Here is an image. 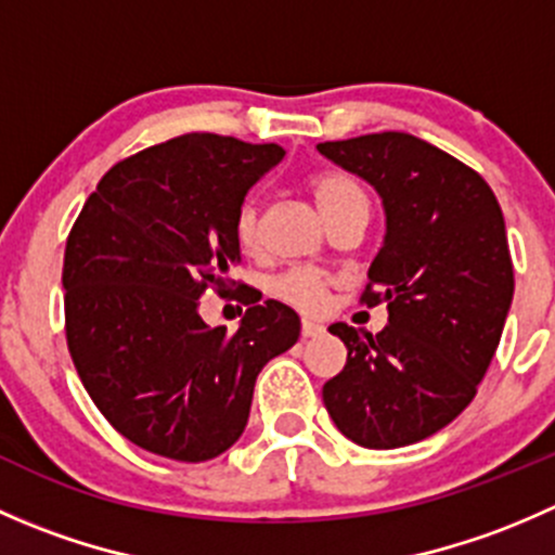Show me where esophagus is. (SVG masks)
I'll return each instance as SVG.
<instances>
[{
	"instance_id": "34e87169",
	"label": "esophagus",
	"mask_w": 555,
	"mask_h": 555,
	"mask_svg": "<svg viewBox=\"0 0 555 555\" xmlns=\"http://www.w3.org/2000/svg\"><path fill=\"white\" fill-rule=\"evenodd\" d=\"M304 338H319L324 335V324L322 322H311V319H304Z\"/></svg>"
}]
</instances>
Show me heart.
<instances>
[{
    "label": "heart",
    "mask_w": 555,
    "mask_h": 555,
    "mask_svg": "<svg viewBox=\"0 0 555 555\" xmlns=\"http://www.w3.org/2000/svg\"><path fill=\"white\" fill-rule=\"evenodd\" d=\"M313 198H317L319 211L324 215V220H333L338 211L349 209V206L365 204L367 195L362 190V184L357 182L351 173L344 171H322L311 179ZM233 233H236V242L244 251H255L260 246V211H257L255 201H244L242 209L236 211V220H233ZM330 279L324 273L309 271V268H298V271L284 273L282 279H276L273 284V293L282 300L293 304L300 311H319L322 309L324 298H327Z\"/></svg>",
    "instance_id": "b5f03b06"
}]
</instances>
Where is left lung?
Listing matches in <instances>:
<instances>
[{
    "label": "left lung",
    "mask_w": 555,
    "mask_h": 555,
    "mask_svg": "<svg viewBox=\"0 0 555 555\" xmlns=\"http://www.w3.org/2000/svg\"><path fill=\"white\" fill-rule=\"evenodd\" d=\"M317 150L382 198L386 233L365 304L389 311L378 335L330 324L349 357L322 386L324 408L357 446L418 443L473 402L500 346L516 287L505 217L480 173L411 133Z\"/></svg>",
    "instance_id": "obj_1"
}]
</instances>
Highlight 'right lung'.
I'll return each instance as SVG.
<instances>
[{
	"label": "right lung",
	"mask_w": 555,
	"mask_h": 555,
	"mask_svg": "<svg viewBox=\"0 0 555 555\" xmlns=\"http://www.w3.org/2000/svg\"><path fill=\"white\" fill-rule=\"evenodd\" d=\"M279 144L184 133L104 173L64 255L66 340L106 422L139 449L206 462L242 438L257 373L293 349L300 317L246 309L233 335L201 319V295L242 262L233 220Z\"/></svg>",
	"instance_id": "add662e5"
}]
</instances>
